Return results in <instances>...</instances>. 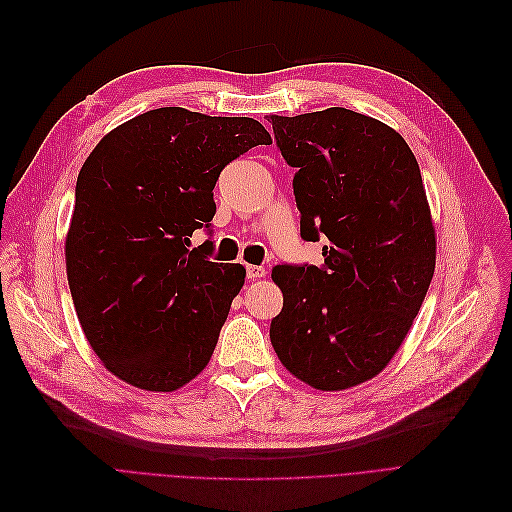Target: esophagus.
<instances>
[{"label":"esophagus","instance_id":"1","mask_svg":"<svg viewBox=\"0 0 512 512\" xmlns=\"http://www.w3.org/2000/svg\"><path fill=\"white\" fill-rule=\"evenodd\" d=\"M266 273H264V269L262 266H254V264H248L246 266V277L248 279H260V277H264Z\"/></svg>","mask_w":512,"mask_h":512}]
</instances>
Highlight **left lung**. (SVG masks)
Here are the masks:
<instances>
[{"label":"left lung","instance_id":"obj_1","mask_svg":"<svg viewBox=\"0 0 512 512\" xmlns=\"http://www.w3.org/2000/svg\"><path fill=\"white\" fill-rule=\"evenodd\" d=\"M296 168L300 235L325 262L277 264L271 342L304 383L337 392L379 375L419 314L435 269L421 168L400 133L346 108L271 116Z\"/></svg>","mask_w":512,"mask_h":512}]
</instances>
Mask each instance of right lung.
I'll use <instances>...</instances> for the list:
<instances>
[{
	"label": "right lung",
	"mask_w": 512,
	"mask_h": 512,
	"mask_svg": "<svg viewBox=\"0 0 512 512\" xmlns=\"http://www.w3.org/2000/svg\"><path fill=\"white\" fill-rule=\"evenodd\" d=\"M271 135L254 118L158 108L110 131L85 160L66 237L70 296L104 367L139 389L173 392L204 371L241 264L212 262L221 170Z\"/></svg>",
	"instance_id": "1"
}]
</instances>
